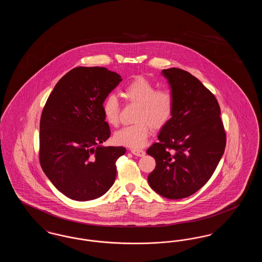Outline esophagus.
<instances>
[{"instance_id":"obj_1","label":"esophagus","mask_w":262,"mask_h":262,"mask_svg":"<svg viewBox=\"0 0 262 262\" xmlns=\"http://www.w3.org/2000/svg\"><path fill=\"white\" fill-rule=\"evenodd\" d=\"M130 152H132L134 155H137V156H139V157H142V156L145 155V151H143V150L141 149L133 148V149H130Z\"/></svg>"}]
</instances>
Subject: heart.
<instances>
[{"instance_id":"obj_1","label":"heart","mask_w":262,"mask_h":262,"mask_svg":"<svg viewBox=\"0 0 262 262\" xmlns=\"http://www.w3.org/2000/svg\"><path fill=\"white\" fill-rule=\"evenodd\" d=\"M123 94L127 102L137 105L134 117L137 123L117 130L114 140L120 145L139 148L149 137L151 127L161 129L171 121L174 109V93L169 88H157L144 76H137L125 85ZM102 112L109 125H119L121 105L116 95L109 94L103 100Z\"/></svg>"}]
</instances>
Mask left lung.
Wrapping results in <instances>:
<instances>
[{
	"label": "left lung",
	"instance_id": "8db88e82",
	"mask_svg": "<svg viewBox=\"0 0 262 262\" xmlns=\"http://www.w3.org/2000/svg\"><path fill=\"white\" fill-rule=\"evenodd\" d=\"M162 74L174 93V109L159 141L147 149L156 161L148 183L164 198L180 200L209 181L224 154L226 132L218 101L195 76L177 68Z\"/></svg>",
	"mask_w": 262,
	"mask_h": 262
}]
</instances>
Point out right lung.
Returning a JSON list of instances; mask_svg holds the SVG:
<instances>
[{
  "label": "right lung",
  "mask_w": 262,
  "mask_h": 262,
  "mask_svg": "<svg viewBox=\"0 0 262 262\" xmlns=\"http://www.w3.org/2000/svg\"><path fill=\"white\" fill-rule=\"evenodd\" d=\"M122 81L100 67H77L51 92L40 119L39 162L66 196L95 200L112 187L123 146H100L111 135L102 102Z\"/></svg>",
  "instance_id": "1"
}]
</instances>
